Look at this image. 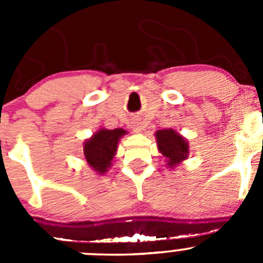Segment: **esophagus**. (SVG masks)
I'll use <instances>...</instances> for the list:
<instances>
[{"label":"esophagus","mask_w":263,"mask_h":263,"mask_svg":"<svg viewBox=\"0 0 263 263\" xmlns=\"http://www.w3.org/2000/svg\"><path fill=\"white\" fill-rule=\"evenodd\" d=\"M132 129H134V132H141L144 129V124L140 121H134L132 122Z\"/></svg>","instance_id":"1"}]
</instances>
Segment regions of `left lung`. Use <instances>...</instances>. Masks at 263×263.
<instances>
[{"instance_id": "obj_1", "label": "left lung", "mask_w": 263, "mask_h": 263, "mask_svg": "<svg viewBox=\"0 0 263 263\" xmlns=\"http://www.w3.org/2000/svg\"><path fill=\"white\" fill-rule=\"evenodd\" d=\"M156 145L161 155L165 158L166 166L174 169L190 155V144L187 139L173 128L158 129L155 132Z\"/></svg>"}]
</instances>
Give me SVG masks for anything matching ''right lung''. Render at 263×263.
Segmentation results:
<instances>
[{"label": "right lung", "mask_w": 263, "mask_h": 263, "mask_svg": "<svg viewBox=\"0 0 263 263\" xmlns=\"http://www.w3.org/2000/svg\"><path fill=\"white\" fill-rule=\"evenodd\" d=\"M124 135H127V131L123 128L107 129L102 127L94 132L90 139L85 140V160L95 173L103 176L109 171L117 154L118 142Z\"/></svg>", "instance_id": "1"}]
</instances>
